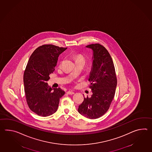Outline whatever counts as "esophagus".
Here are the masks:
<instances>
[{
	"label": "esophagus",
	"mask_w": 152,
	"mask_h": 152,
	"mask_svg": "<svg viewBox=\"0 0 152 152\" xmlns=\"http://www.w3.org/2000/svg\"><path fill=\"white\" fill-rule=\"evenodd\" d=\"M67 93H68V94L72 95L74 94L75 93L74 91H68V92H67Z\"/></svg>",
	"instance_id": "1"
}]
</instances>
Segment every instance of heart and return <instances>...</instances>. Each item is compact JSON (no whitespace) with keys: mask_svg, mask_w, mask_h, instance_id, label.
<instances>
[{"mask_svg":"<svg viewBox=\"0 0 152 152\" xmlns=\"http://www.w3.org/2000/svg\"><path fill=\"white\" fill-rule=\"evenodd\" d=\"M76 61H84V59H83V58L82 56H77V57H76Z\"/></svg>","mask_w":152,"mask_h":152,"instance_id":"obj_1","label":"heart"}]
</instances>
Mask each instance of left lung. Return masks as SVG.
I'll list each match as a JSON object with an SVG mask.
<instances>
[{
	"mask_svg": "<svg viewBox=\"0 0 152 152\" xmlns=\"http://www.w3.org/2000/svg\"><path fill=\"white\" fill-rule=\"evenodd\" d=\"M93 52L89 81L93 94L84 98L78 111L89 119L100 117L108 111L115 96L117 78L111 57L105 47L99 44L86 46Z\"/></svg>",
	"mask_w": 152,
	"mask_h": 152,
	"instance_id": "left-lung-1",
	"label": "left lung"
}]
</instances>
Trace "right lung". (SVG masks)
<instances>
[{
    "mask_svg": "<svg viewBox=\"0 0 152 152\" xmlns=\"http://www.w3.org/2000/svg\"><path fill=\"white\" fill-rule=\"evenodd\" d=\"M66 48L44 45L33 52L28 62L23 76L25 95L29 108L41 117L57 111L65 94L61 88L52 89L47 82L54 72L59 56Z\"/></svg>",
    "mask_w": 152,
    "mask_h": 152,
    "instance_id": "obj_1",
    "label": "right lung"
}]
</instances>
